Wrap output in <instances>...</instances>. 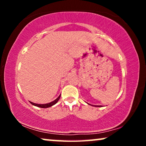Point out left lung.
Wrapping results in <instances>:
<instances>
[{"label": "left lung", "instance_id": "8db88e82", "mask_svg": "<svg viewBox=\"0 0 146 146\" xmlns=\"http://www.w3.org/2000/svg\"><path fill=\"white\" fill-rule=\"evenodd\" d=\"M97 107V106H96Z\"/></svg>", "mask_w": 146, "mask_h": 146}]
</instances>
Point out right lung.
I'll return each instance as SVG.
<instances>
[{"instance_id": "obj_1", "label": "right lung", "mask_w": 146, "mask_h": 146, "mask_svg": "<svg viewBox=\"0 0 146 146\" xmlns=\"http://www.w3.org/2000/svg\"><path fill=\"white\" fill-rule=\"evenodd\" d=\"M60 98V95L55 100H54L53 102H50V103H48V104H35V103L32 102H31L33 105L35 106H37V107H39V108H46L51 107L52 106L56 104L58 102V101L59 100Z\"/></svg>"}]
</instances>
